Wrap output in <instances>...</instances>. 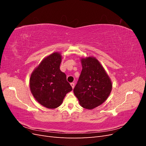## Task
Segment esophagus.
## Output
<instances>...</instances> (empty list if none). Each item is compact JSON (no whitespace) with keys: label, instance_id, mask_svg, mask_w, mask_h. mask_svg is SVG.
<instances>
[{"label":"esophagus","instance_id":"34e87169","mask_svg":"<svg viewBox=\"0 0 146 146\" xmlns=\"http://www.w3.org/2000/svg\"><path fill=\"white\" fill-rule=\"evenodd\" d=\"M70 85H71V86H72V88H74V86H75V84H74V83H70Z\"/></svg>","mask_w":146,"mask_h":146}]
</instances>
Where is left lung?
Segmentation results:
<instances>
[{
    "mask_svg": "<svg viewBox=\"0 0 146 146\" xmlns=\"http://www.w3.org/2000/svg\"><path fill=\"white\" fill-rule=\"evenodd\" d=\"M82 70L74 93L82 107L93 109L107 100L112 83L102 66L94 57L82 58Z\"/></svg>",
    "mask_w": 146,
    "mask_h": 146,
    "instance_id": "obj_1",
    "label": "left lung"
}]
</instances>
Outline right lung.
<instances>
[{"mask_svg": "<svg viewBox=\"0 0 146 146\" xmlns=\"http://www.w3.org/2000/svg\"><path fill=\"white\" fill-rule=\"evenodd\" d=\"M61 55L55 52L44 59L30 77V87L34 98L47 108L58 107L72 88L60 66Z\"/></svg>", "mask_w": 146, "mask_h": 146, "instance_id": "obj_1", "label": "right lung"}]
</instances>
